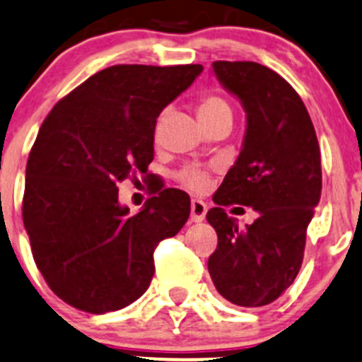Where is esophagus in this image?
<instances>
[{
  "label": "esophagus",
  "instance_id": "esophagus-1",
  "mask_svg": "<svg viewBox=\"0 0 362 362\" xmlns=\"http://www.w3.org/2000/svg\"><path fill=\"white\" fill-rule=\"evenodd\" d=\"M208 206L201 199H192L191 203V220L192 222H203L206 216Z\"/></svg>",
  "mask_w": 362,
  "mask_h": 362
}]
</instances>
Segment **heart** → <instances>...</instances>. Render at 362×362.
Masks as SVG:
<instances>
[{
  "label": "heart",
  "instance_id": "b5f03b06",
  "mask_svg": "<svg viewBox=\"0 0 362 362\" xmlns=\"http://www.w3.org/2000/svg\"><path fill=\"white\" fill-rule=\"evenodd\" d=\"M197 114L201 121H211L222 116H232V107L229 102L216 93H204L197 100ZM178 182L192 191H204L210 185V171L197 165L184 166L177 173Z\"/></svg>",
  "mask_w": 362,
  "mask_h": 362
}]
</instances>
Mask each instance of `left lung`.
Instances as JSON below:
<instances>
[{
    "label": "left lung",
    "instance_id": "8db88e82",
    "mask_svg": "<svg viewBox=\"0 0 362 362\" xmlns=\"http://www.w3.org/2000/svg\"><path fill=\"white\" fill-rule=\"evenodd\" d=\"M213 71L241 100L248 124L241 154L206 213L218 235L208 271L229 302L269 305L302 267L307 227L321 199V151L305 104L277 72L246 60H216ZM232 204L251 206L259 218L241 230L225 213Z\"/></svg>",
    "mask_w": 362,
    "mask_h": 362
}]
</instances>
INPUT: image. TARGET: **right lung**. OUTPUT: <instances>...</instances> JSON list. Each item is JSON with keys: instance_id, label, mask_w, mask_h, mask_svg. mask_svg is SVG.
<instances>
[{"instance_id": "right-lung-1", "label": "right lung", "mask_w": 362, "mask_h": 362, "mask_svg": "<svg viewBox=\"0 0 362 362\" xmlns=\"http://www.w3.org/2000/svg\"><path fill=\"white\" fill-rule=\"evenodd\" d=\"M201 71L107 67L45 117L29 152L22 218L45 281L76 309L104 314L140 298L154 276L156 246L187 222L184 191L158 187L130 215L117 203V182L144 173L147 184L158 116Z\"/></svg>"}]
</instances>
